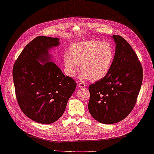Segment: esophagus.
Listing matches in <instances>:
<instances>
[{
	"label": "esophagus",
	"mask_w": 154,
	"mask_h": 154,
	"mask_svg": "<svg viewBox=\"0 0 154 154\" xmlns=\"http://www.w3.org/2000/svg\"><path fill=\"white\" fill-rule=\"evenodd\" d=\"M86 86V85L84 83H79V85H78V87H79V88H83Z\"/></svg>",
	"instance_id": "obj_1"
}]
</instances>
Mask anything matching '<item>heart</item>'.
Wrapping results in <instances>:
<instances>
[{"label":"heart","mask_w":154,"mask_h":154,"mask_svg":"<svg viewBox=\"0 0 154 154\" xmlns=\"http://www.w3.org/2000/svg\"><path fill=\"white\" fill-rule=\"evenodd\" d=\"M70 54L64 55V65L67 74L75 77L81 69L82 80L97 81L104 79L109 73L114 60L115 52L108 42L89 40L76 42L70 46Z\"/></svg>","instance_id":"obj_1"}]
</instances>
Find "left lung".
Segmentation results:
<instances>
[{"label": "left lung", "instance_id": "8db88e82", "mask_svg": "<svg viewBox=\"0 0 154 154\" xmlns=\"http://www.w3.org/2000/svg\"><path fill=\"white\" fill-rule=\"evenodd\" d=\"M115 42V55L107 76L91 85L88 109L98 122H120L134 106L141 89L142 67L130 45L120 35L111 36Z\"/></svg>", "mask_w": 154, "mask_h": 154}]
</instances>
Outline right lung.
<instances>
[{
	"instance_id": "obj_1",
	"label": "right lung",
	"mask_w": 154,
	"mask_h": 154,
	"mask_svg": "<svg viewBox=\"0 0 154 154\" xmlns=\"http://www.w3.org/2000/svg\"><path fill=\"white\" fill-rule=\"evenodd\" d=\"M58 38L38 36L22 50L13 67L16 99L22 112L35 122H55L63 114L77 84L65 76L49 51Z\"/></svg>"
}]
</instances>
